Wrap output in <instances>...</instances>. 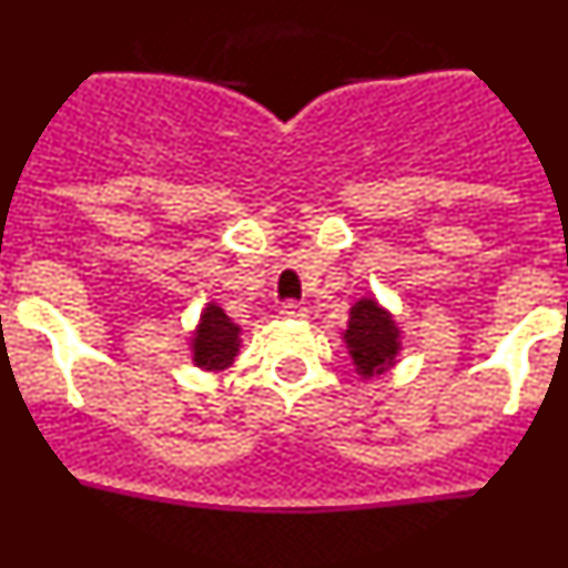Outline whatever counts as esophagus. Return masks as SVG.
<instances>
[{
  "label": "esophagus",
  "instance_id": "1",
  "mask_svg": "<svg viewBox=\"0 0 568 568\" xmlns=\"http://www.w3.org/2000/svg\"><path fill=\"white\" fill-rule=\"evenodd\" d=\"M281 315L290 321H304L310 315V310L304 307L301 301H284V304H281Z\"/></svg>",
  "mask_w": 568,
  "mask_h": 568
}]
</instances>
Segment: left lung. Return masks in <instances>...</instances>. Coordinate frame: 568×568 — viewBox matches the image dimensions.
<instances>
[{
	"label": "left lung",
	"instance_id": "8db88e82",
	"mask_svg": "<svg viewBox=\"0 0 568 568\" xmlns=\"http://www.w3.org/2000/svg\"><path fill=\"white\" fill-rule=\"evenodd\" d=\"M344 341L364 378L386 373L400 349L398 327H395L393 315L381 310L378 301L373 298H361L349 310V324H346Z\"/></svg>",
	"mask_w": 568,
	"mask_h": 568
}]
</instances>
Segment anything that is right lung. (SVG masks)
I'll list each match as a JSON object with an SVG mask.
<instances>
[{
    "label": "right lung",
    "mask_w": 568,
    "mask_h": 568,
    "mask_svg": "<svg viewBox=\"0 0 568 568\" xmlns=\"http://www.w3.org/2000/svg\"><path fill=\"white\" fill-rule=\"evenodd\" d=\"M239 353V327L224 315L222 307L210 304L202 313V324L193 338V361L202 369H224Z\"/></svg>",
    "instance_id": "obj_1"
}]
</instances>
